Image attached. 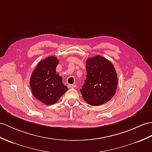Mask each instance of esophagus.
I'll use <instances>...</instances> for the list:
<instances>
[{
  "label": "esophagus",
  "mask_w": 152,
  "mask_h": 152,
  "mask_svg": "<svg viewBox=\"0 0 152 152\" xmlns=\"http://www.w3.org/2000/svg\"><path fill=\"white\" fill-rule=\"evenodd\" d=\"M68 86L69 88H75L76 85L75 84H69Z\"/></svg>",
  "instance_id": "1"
}]
</instances>
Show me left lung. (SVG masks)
Returning <instances> with one entry per match:
<instances>
[{"instance_id": "1", "label": "left lung", "mask_w": 152, "mask_h": 152, "mask_svg": "<svg viewBox=\"0 0 152 152\" xmlns=\"http://www.w3.org/2000/svg\"><path fill=\"white\" fill-rule=\"evenodd\" d=\"M86 69V79L80 90L84 101L94 106L110 101L118 85L117 74L112 62L97 55L87 59Z\"/></svg>"}]
</instances>
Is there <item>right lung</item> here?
<instances>
[{
  "instance_id": "obj_1",
  "label": "right lung",
  "mask_w": 152,
  "mask_h": 152,
  "mask_svg": "<svg viewBox=\"0 0 152 152\" xmlns=\"http://www.w3.org/2000/svg\"><path fill=\"white\" fill-rule=\"evenodd\" d=\"M58 60L56 57H48L40 61L33 72L29 84L35 98L46 105L56 103L68 91L62 83V77L57 73Z\"/></svg>"
}]
</instances>
